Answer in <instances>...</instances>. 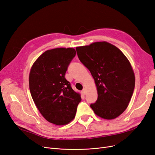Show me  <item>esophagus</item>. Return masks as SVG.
<instances>
[{
  "label": "esophagus",
  "mask_w": 155,
  "mask_h": 155,
  "mask_svg": "<svg viewBox=\"0 0 155 155\" xmlns=\"http://www.w3.org/2000/svg\"><path fill=\"white\" fill-rule=\"evenodd\" d=\"M81 93L83 94V95H84V94H86V93H87V90L85 89V88H84L82 91H81Z\"/></svg>",
  "instance_id": "1"
}]
</instances>
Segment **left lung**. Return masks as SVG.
<instances>
[{
	"instance_id": "8db88e82",
	"label": "left lung",
	"mask_w": 155,
	"mask_h": 155,
	"mask_svg": "<svg viewBox=\"0 0 155 155\" xmlns=\"http://www.w3.org/2000/svg\"><path fill=\"white\" fill-rule=\"evenodd\" d=\"M76 49L97 87L98 98L90 107L101 118H117L128 106L135 88V74L130 61L119 48L107 41Z\"/></svg>"
}]
</instances>
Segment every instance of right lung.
<instances>
[{"instance_id": "1", "label": "right lung", "mask_w": 155, "mask_h": 155, "mask_svg": "<svg viewBox=\"0 0 155 155\" xmlns=\"http://www.w3.org/2000/svg\"><path fill=\"white\" fill-rule=\"evenodd\" d=\"M74 48H56L41 54L31 68L29 89L34 102L44 118L63 126L76 116L81 95L65 78L67 67L76 56Z\"/></svg>"}]
</instances>
